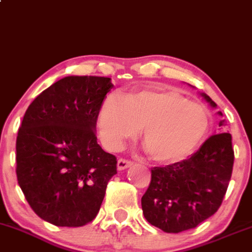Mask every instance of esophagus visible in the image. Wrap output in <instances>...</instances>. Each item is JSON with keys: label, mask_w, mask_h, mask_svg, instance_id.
Returning a JSON list of instances; mask_svg holds the SVG:
<instances>
[{"label": "esophagus", "mask_w": 252, "mask_h": 252, "mask_svg": "<svg viewBox=\"0 0 252 252\" xmlns=\"http://www.w3.org/2000/svg\"><path fill=\"white\" fill-rule=\"evenodd\" d=\"M132 164H133L132 160L126 159V158H120V159L118 160V169H119V170H124V169L129 168Z\"/></svg>", "instance_id": "esophagus-1"}]
</instances>
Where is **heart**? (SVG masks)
Instances as JSON below:
<instances>
[{"instance_id": "obj_1", "label": "heart", "mask_w": 252, "mask_h": 252, "mask_svg": "<svg viewBox=\"0 0 252 252\" xmlns=\"http://www.w3.org/2000/svg\"><path fill=\"white\" fill-rule=\"evenodd\" d=\"M150 156L158 162L183 159L201 143L210 127L207 112L176 92L141 90L113 93L104 98L97 119L103 144L118 150L139 133Z\"/></svg>"}]
</instances>
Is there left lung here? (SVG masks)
Instances as JSON below:
<instances>
[{
  "instance_id": "obj_1",
  "label": "left lung",
  "mask_w": 252,
  "mask_h": 252,
  "mask_svg": "<svg viewBox=\"0 0 252 252\" xmlns=\"http://www.w3.org/2000/svg\"><path fill=\"white\" fill-rule=\"evenodd\" d=\"M202 96L217 107L210 96ZM219 126H225V120H220ZM233 160L232 137L221 132L211 135L188 159L152 168L151 182L141 197L145 219L168 233L196 227L219 210Z\"/></svg>"
}]
</instances>
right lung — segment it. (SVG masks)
Listing matches in <instances>:
<instances>
[{
	"label": "right lung",
	"instance_id": "add662e5",
	"mask_svg": "<svg viewBox=\"0 0 252 252\" xmlns=\"http://www.w3.org/2000/svg\"><path fill=\"white\" fill-rule=\"evenodd\" d=\"M111 78L69 76L28 106L16 138V176L31 208L56 226L94 220L117 157L97 144L96 121Z\"/></svg>",
	"mask_w": 252,
	"mask_h": 252
}]
</instances>
